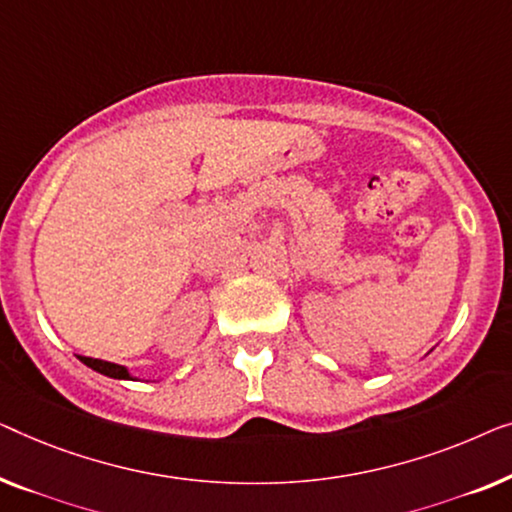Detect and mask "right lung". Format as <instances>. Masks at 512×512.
Masks as SVG:
<instances>
[{"label":"right lung","instance_id":"add662e5","mask_svg":"<svg viewBox=\"0 0 512 512\" xmlns=\"http://www.w3.org/2000/svg\"><path fill=\"white\" fill-rule=\"evenodd\" d=\"M85 366H90V369H95L97 373H104V376L109 378H118V380H134L129 376L125 366H118V364H111V362H104V359H92V357H78Z\"/></svg>","mask_w":512,"mask_h":512}]
</instances>
